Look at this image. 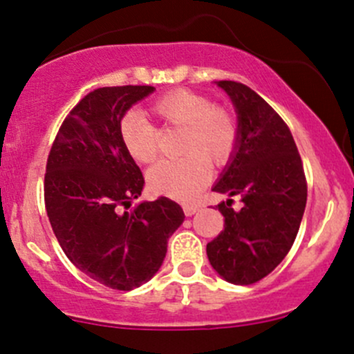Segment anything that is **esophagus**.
I'll return each instance as SVG.
<instances>
[{"mask_svg":"<svg viewBox=\"0 0 354 354\" xmlns=\"http://www.w3.org/2000/svg\"><path fill=\"white\" fill-rule=\"evenodd\" d=\"M198 209H200V205H196V203H185L183 205V212H185L186 216L195 215Z\"/></svg>","mask_w":354,"mask_h":354,"instance_id":"1","label":"esophagus"}]
</instances>
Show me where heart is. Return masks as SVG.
I'll use <instances>...</instances> for the list:
<instances>
[{"label": "heart", "mask_w": 354, "mask_h": 354, "mask_svg": "<svg viewBox=\"0 0 354 354\" xmlns=\"http://www.w3.org/2000/svg\"><path fill=\"white\" fill-rule=\"evenodd\" d=\"M151 112L165 127L183 129L178 151L185 154L151 168L147 173L151 188L174 200H195L208 183L209 165H227L239 146L240 131L234 112L189 88H176L159 97L151 104ZM119 136L136 161L153 162L158 158L161 133L142 115H124Z\"/></svg>", "instance_id": "obj_1"}]
</instances>
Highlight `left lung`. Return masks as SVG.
<instances>
[{
  "mask_svg": "<svg viewBox=\"0 0 354 354\" xmlns=\"http://www.w3.org/2000/svg\"><path fill=\"white\" fill-rule=\"evenodd\" d=\"M218 85L239 114V146L213 192L242 198L221 201L223 230L207 245L212 267L225 281L248 286L284 260L299 232L308 183L292 134L257 92L234 80Z\"/></svg>",
  "mask_w": 354,
  "mask_h": 354,
  "instance_id": "obj_1",
  "label": "left lung"
}]
</instances>
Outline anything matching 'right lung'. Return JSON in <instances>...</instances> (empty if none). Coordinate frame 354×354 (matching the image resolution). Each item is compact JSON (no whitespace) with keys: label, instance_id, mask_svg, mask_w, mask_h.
I'll return each instance as SVG.
<instances>
[{"label":"right lung","instance_id":"right-lung-1","mask_svg":"<svg viewBox=\"0 0 354 354\" xmlns=\"http://www.w3.org/2000/svg\"><path fill=\"white\" fill-rule=\"evenodd\" d=\"M151 85L88 92L55 136L45 173V208L62 250L91 279L133 290L161 267L168 239L183 223V208L161 196L131 212L145 178L119 136L133 104Z\"/></svg>","mask_w":354,"mask_h":354}]
</instances>
